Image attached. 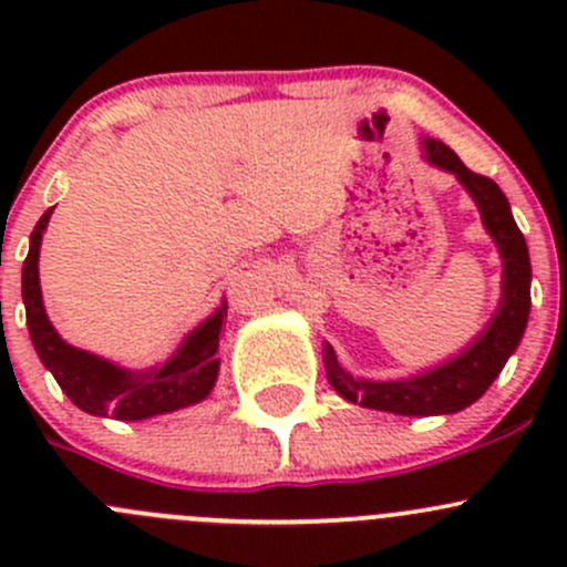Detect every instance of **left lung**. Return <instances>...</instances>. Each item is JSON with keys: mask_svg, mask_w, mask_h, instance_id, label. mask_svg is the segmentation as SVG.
<instances>
[{"mask_svg": "<svg viewBox=\"0 0 567 567\" xmlns=\"http://www.w3.org/2000/svg\"><path fill=\"white\" fill-rule=\"evenodd\" d=\"M420 145L422 158L431 167L455 175V181L466 188V194L477 205L485 233L494 238L502 257V296L494 318L461 353L436 368L409 375V379H359L337 362L334 348L323 342L326 375L340 398L364 405V409L390 411L400 416L455 414L483 398L496 375L502 373L507 359L516 353L524 329H527L532 305L529 249L502 188L491 177L472 173L444 142L422 136Z\"/></svg>", "mask_w": 567, "mask_h": 567, "instance_id": "1", "label": "left lung"}]
</instances>
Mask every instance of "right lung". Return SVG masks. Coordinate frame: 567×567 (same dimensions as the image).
<instances>
[{
    "label": "right lung",
    "instance_id": "obj_1",
    "mask_svg": "<svg viewBox=\"0 0 567 567\" xmlns=\"http://www.w3.org/2000/svg\"><path fill=\"white\" fill-rule=\"evenodd\" d=\"M54 208L40 216L30 236L24 268H21V299L27 326L40 362L56 379L60 390L82 411L93 416H112L120 422H140L169 411L197 405L214 392L219 379V334L227 318V299L199 320L164 362L147 370H128L99 353L82 351L60 337L51 326L40 293V244Z\"/></svg>",
    "mask_w": 567,
    "mask_h": 567
}]
</instances>
